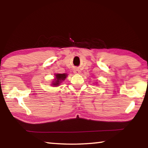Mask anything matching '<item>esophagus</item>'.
<instances>
[{
	"label": "esophagus",
	"mask_w": 148,
	"mask_h": 148,
	"mask_svg": "<svg viewBox=\"0 0 148 148\" xmlns=\"http://www.w3.org/2000/svg\"><path fill=\"white\" fill-rule=\"evenodd\" d=\"M74 74H80V71L79 69H75V70H74Z\"/></svg>",
	"instance_id": "obj_1"
}]
</instances>
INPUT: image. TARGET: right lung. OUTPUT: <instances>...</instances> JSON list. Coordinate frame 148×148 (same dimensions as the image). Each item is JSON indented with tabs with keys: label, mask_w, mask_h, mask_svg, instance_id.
Here are the masks:
<instances>
[{
	"label": "right lung",
	"mask_w": 148,
	"mask_h": 148,
	"mask_svg": "<svg viewBox=\"0 0 148 148\" xmlns=\"http://www.w3.org/2000/svg\"><path fill=\"white\" fill-rule=\"evenodd\" d=\"M56 77H55L54 81L52 82L51 86H58L59 84L61 83L62 81H64L67 76L66 74H55Z\"/></svg>",
	"instance_id": "obj_1"
}]
</instances>
